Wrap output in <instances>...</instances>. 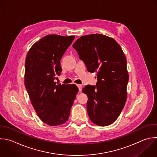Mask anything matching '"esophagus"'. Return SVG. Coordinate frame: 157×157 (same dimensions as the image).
Masks as SVG:
<instances>
[{
	"mask_svg": "<svg viewBox=\"0 0 157 157\" xmlns=\"http://www.w3.org/2000/svg\"><path fill=\"white\" fill-rule=\"evenodd\" d=\"M77 86H78V88L79 91H82V85L77 84Z\"/></svg>",
	"mask_w": 157,
	"mask_h": 157,
	"instance_id": "esophagus-1",
	"label": "esophagus"
}]
</instances>
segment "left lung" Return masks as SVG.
Wrapping results in <instances>:
<instances>
[{"mask_svg": "<svg viewBox=\"0 0 157 157\" xmlns=\"http://www.w3.org/2000/svg\"><path fill=\"white\" fill-rule=\"evenodd\" d=\"M87 70L96 72V87L86 85L83 92L91 121L98 126H108L119 117L127 99L129 79L126 56L113 38L94 34L78 38L73 44Z\"/></svg>", "mask_w": 157, "mask_h": 157, "instance_id": "obj_1", "label": "left lung"}]
</instances>
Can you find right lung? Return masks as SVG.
<instances>
[{
	"label": "right lung",
	"mask_w": 157,
	"mask_h": 157,
	"mask_svg": "<svg viewBox=\"0 0 157 157\" xmlns=\"http://www.w3.org/2000/svg\"><path fill=\"white\" fill-rule=\"evenodd\" d=\"M74 36L47 35L33 44L25 61V85L40 120L50 126L65 123L78 88L75 84H56L62 71L60 61Z\"/></svg>",
	"instance_id": "1"
}]
</instances>
